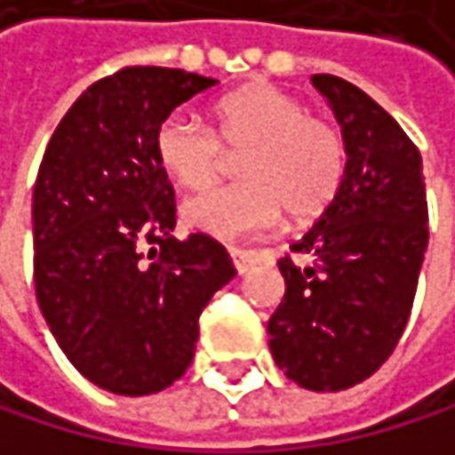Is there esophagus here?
<instances>
[{"label":"esophagus","mask_w":455,"mask_h":455,"mask_svg":"<svg viewBox=\"0 0 455 455\" xmlns=\"http://www.w3.org/2000/svg\"><path fill=\"white\" fill-rule=\"evenodd\" d=\"M232 262H235V270L240 273V276H245V273L257 265V254L254 251H240V248H232Z\"/></svg>","instance_id":"esophagus-1"}]
</instances>
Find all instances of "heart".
<instances>
[{"instance_id": "heart-1", "label": "heart", "mask_w": 455, "mask_h": 455, "mask_svg": "<svg viewBox=\"0 0 455 455\" xmlns=\"http://www.w3.org/2000/svg\"><path fill=\"white\" fill-rule=\"evenodd\" d=\"M223 146L240 151V182L198 193L182 204L188 229L223 243L262 235L290 218H312L334 198L345 146L337 129L312 118L307 104L282 88L248 85L215 104V132L173 113L154 138L163 171L182 188H204L223 165Z\"/></svg>"}]
</instances>
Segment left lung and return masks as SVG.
I'll use <instances>...</instances> for the list:
<instances>
[{
    "label": "left lung",
    "mask_w": 455,
    "mask_h": 455,
    "mask_svg": "<svg viewBox=\"0 0 455 455\" xmlns=\"http://www.w3.org/2000/svg\"><path fill=\"white\" fill-rule=\"evenodd\" d=\"M348 163L331 204L292 243L312 265L279 262L284 298L267 320L273 362L298 387L339 392L395 351L428 245L423 157L381 104L331 74H315Z\"/></svg>",
    "instance_id": "1"
}]
</instances>
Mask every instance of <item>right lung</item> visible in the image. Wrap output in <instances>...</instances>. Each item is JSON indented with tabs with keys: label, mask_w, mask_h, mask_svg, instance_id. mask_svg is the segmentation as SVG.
Listing matches in <instances>:
<instances>
[{
	"label": "right lung",
	"mask_w": 455,
	"mask_h": 455,
	"mask_svg": "<svg viewBox=\"0 0 455 455\" xmlns=\"http://www.w3.org/2000/svg\"><path fill=\"white\" fill-rule=\"evenodd\" d=\"M218 79L135 66L82 91L57 124L32 190L35 295L91 384L138 398L185 376L198 317L235 279L207 235L176 240L173 188L154 138ZM143 242H157L142 257Z\"/></svg>",
	"instance_id": "1"
}]
</instances>
